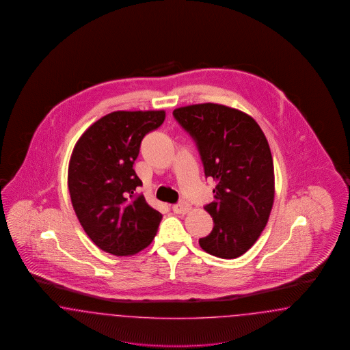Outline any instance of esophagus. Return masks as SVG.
Masks as SVG:
<instances>
[{"mask_svg": "<svg viewBox=\"0 0 350 350\" xmlns=\"http://www.w3.org/2000/svg\"><path fill=\"white\" fill-rule=\"evenodd\" d=\"M172 210L174 213H178V215H185V213H187L189 211H190V206L187 204V203H178V204H174L173 207H172Z\"/></svg>", "mask_w": 350, "mask_h": 350, "instance_id": "esophagus-1", "label": "esophagus"}]
</instances>
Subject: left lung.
Wrapping results in <instances>:
<instances>
[{
    "label": "left lung",
    "mask_w": 350,
    "mask_h": 350,
    "mask_svg": "<svg viewBox=\"0 0 350 350\" xmlns=\"http://www.w3.org/2000/svg\"><path fill=\"white\" fill-rule=\"evenodd\" d=\"M193 137L206 177L216 181L215 200L207 204L213 229L199 245L206 252L234 259L262 234L275 198L273 160L260 126L234 108L204 103L173 111Z\"/></svg>",
    "instance_id": "1"
}]
</instances>
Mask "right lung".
<instances>
[{"label": "right lung", "mask_w": 350, "mask_h": 350, "mask_svg": "<svg viewBox=\"0 0 350 350\" xmlns=\"http://www.w3.org/2000/svg\"><path fill=\"white\" fill-rule=\"evenodd\" d=\"M164 111H117L90 126L74 146L68 186L84 232L103 252L137 254L154 239L163 215L143 196L133 169L146 134L161 125Z\"/></svg>", "instance_id": "add662e5"}]
</instances>
